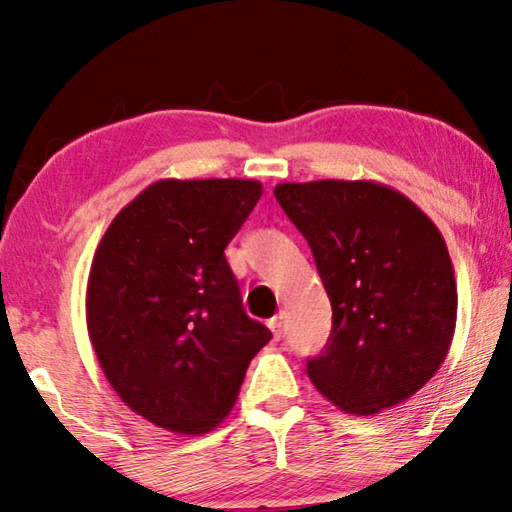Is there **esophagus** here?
Here are the masks:
<instances>
[{
  "label": "esophagus",
  "instance_id": "34e87169",
  "mask_svg": "<svg viewBox=\"0 0 512 512\" xmlns=\"http://www.w3.org/2000/svg\"><path fill=\"white\" fill-rule=\"evenodd\" d=\"M267 327H270L274 341H279V338L283 336V329H286V325H283V316H281V313H279V316H274V318L267 320Z\"/></svg>",
  "mask_w": 512,
  "mask_h": 512
}]
</instances>
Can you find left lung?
Instances as JSON below:
<instances>
[{
    "mask_svg": "<svg viewBox=\"0 0 512 512\" xmlns=\"http://www.w3.org/2000/svg\"><path fill=\"white\" fill-rule=\"evenodd\" d=\"M274 196L332 302L327 348L306 364L313 387L345 414L405 403L444 364L455 332L458 288L442 233L375 180L279 183Z\"/></svg>",
    "mask_w": 512,
    "mask_h": 512,
    "instance_id": "1",
    "label": "left lung"
}]
</instances>
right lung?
I'll use <instances>...</instances> for the list:
<instances>
[{"label":"right lung","mask_w":512,"mask_h":512,"mask_svg":"<svg viewBox=\"0 0 512 512\" xmlns=\"http://www.w3.org/2000/svg\"><path fill=\"white\" fill-rule=\"evenodd\" d=\"M242 178H164L107 226L86 281V329L132 412L206 435L233 410L270 329L242 309L224 249L261 199Z\"/></svg>","instance_id":"1"}]
</instances>
